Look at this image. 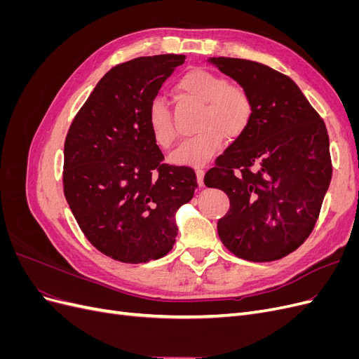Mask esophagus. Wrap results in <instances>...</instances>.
Segmentation results:
<instances>
[{
	"instance_id": "esophagus-1",
	"label": "esophagus",
	"mask_w": 359,
	"mask_h": 359,
	"mask_svg": "<svg viewBox=\"0 0 359 359\" xmlns=\"http://www.w3.org/2000/svg\"><path fill=\"white\" fill-rule=\"evenodd\" d=\"M203 175H205L203 168H198L196 169V177H198V184H199V186H203Z\"/></svg>"
}]
</instances>
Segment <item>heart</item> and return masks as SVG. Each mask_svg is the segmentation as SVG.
<instances>
[{"label": "heart", "instance_id": "obj_1", "mask_svg": "<svg viewBox=\"0 0 359 359\" xmlns=\"http://www.w3.org/2000/svg\"><path fill=\"white\" fill-rule=\"evenodd\" d=\"M177 86L182 97L203 104L196 124L201 132L184 140L170 156V161L175 165L201 166L222 148L224 136L235 139L245 132L253 115L252 99L243 86L203 69L186 73ZM148 127L160 148L168 149L175 144L178 130L166 102L160 97L149 103Z\"/></svg>", "mask_w": 359, "mask_h": 359}]
</instances>
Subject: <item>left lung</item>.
Here are the masks:
<instances>
[{"label": "left lung", "mask_w": 359, "mask_h": 359, "mask_svg": "<svg viewBox=\"0 0 359 359\" xmlns=\"http://www.w3.org/2000/svg\"><path fill=\"white\" fill-rule=\"evenodd\" d=\"M208 62L240 83L253 104L245 132L205 173V186L231 201L217 231L238 257L281 259L307 240L330 187L327 127L289 76L241 58Z\"/></svg>", "instance_id": "obj_1"}]
</instances>
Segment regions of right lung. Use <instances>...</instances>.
Masks as SVG:
<instances>
[{
  "label": "right lung",
  "instance_id": "obj_1",
  "mask_svg": "<svg viewBox=\"0 0 359 359\" xmlns=\"http://www.w3.org/2000/svg\"><path fill=\"white\" fill-rule=\"evenodd\" d=\"M186 57H140L118 64L95 85L64 144V196L99 252L124 264L168 255L175 212L198 187L187 166L163 163L148 107Z\"/></svg>",
  "mask_w": 359,
  "mask_h": 359
}]
</instances>
